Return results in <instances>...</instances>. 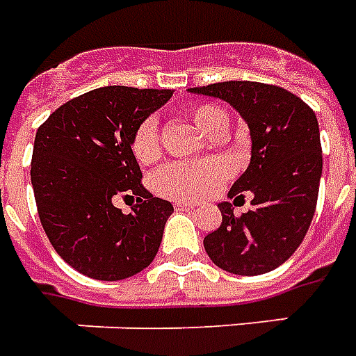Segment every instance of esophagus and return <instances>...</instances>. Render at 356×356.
I'll return each instance as SVG.
<instances>
[{
	"mask_svg": "<svg viewBox=\"0 0 356 356\" xmlns=\"http://www.w3.org/2000/svg\"><path fill=\"white\" fill-rule=\"evenodd\" d=\"M174 209H176V211H191L193 205L188 203V201H174Z\"/></svg>",
	"mask_w": 356,
	"mask_h": 356,
	"instance_id": "1",
	"label": "esophagus"
}]
</instances>
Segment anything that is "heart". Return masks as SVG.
<instances>
[{
	"mask_svg": "<svg viewBox=\"0 0 356 356\" xmlns=\"http://www.w3.org/2000/svg\"><path fill=\"white\" fill-rule=\"evenodd\" d=\"M191 120L201 132L213 138L226 128L228 117L220 107L211 103H197L188 109ZM130 149L140 165H151L161 155L159 120L145 117L134 128L130 136ZM230 176V165L224 159L205 161H178L159 168L151 178V190L157 195L176 201H201L218 190Z\"/></svg>",
	"mask_w": 356,
	"mask_h": 356,
	"instance_id": "obj_1",
	"label": "heart"
}]
</instances>
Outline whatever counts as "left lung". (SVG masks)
<instances>
[{
	"label": "left lung",
	"mask_w": 356,
	"mask_h": 356,
	"mask_svg": "<svg viewBox=\"0 0 356 356\" xmlns=\"http://www.w3.org/2000/svg\"><path fill=\"white\" fill-rule=\"evenodd\" d=\"M190 92L230 103L251 132V163L228 197L251 191L253 207L236 216L232 203H218L222 224L203 239L207 254L239 276L274 270L301 245L316 209L322 176L316 115L295 93L263 82L232 80Z\"/></svg>",
	"instance_id": "8db88e82"
}]
</instances>
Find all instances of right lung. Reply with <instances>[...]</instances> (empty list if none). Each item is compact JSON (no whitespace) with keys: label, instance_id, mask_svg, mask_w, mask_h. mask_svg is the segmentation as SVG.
Segmentation results:
<instances>
[{"label":"right lung","instance_id":"obj_1","mask_svg":"<svg viewBox=\"0 0 356 356\" xmlns=\"http://www.w3.org/2000/svg\"><path fill=\"white\" fill-rule=\"evenodd\" d=\"M170 97L172 90L105 86L63 103L38 128L30 178L40 222L84 276L130 278L157 254L174 209L143 188L130 136ZM117 197L136 199L132 213L114 207Z\"/></svg>","mask_w":356,"mask_h":356}]
</instances>
